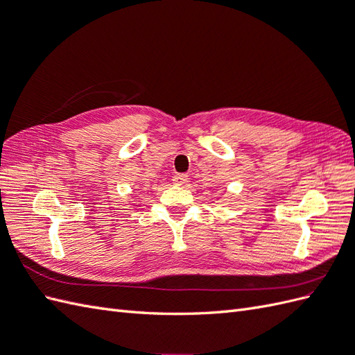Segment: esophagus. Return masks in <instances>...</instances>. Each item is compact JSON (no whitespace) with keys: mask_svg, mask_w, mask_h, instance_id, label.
Here are the masks:
<instances>
[{"mask_svg":"<svg viewBox=\"0 0 355 355\" xmlns=\"http://www.w3.org/2000/svg\"><path fill=\"white\" fill-rule=\"evenodd\" d=\"M172 181H174V184H177V186H183L187 181V175L177 174V175H174V178H172Z\"/></svg>","mask_w":355,"mask_h":355,"instance_id":"obj_1","label":"esophagus"}]
</instances>
